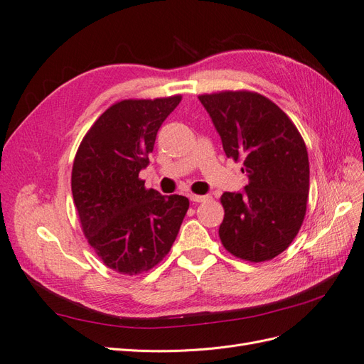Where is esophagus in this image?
Wrapping results in <instances>:
<instances>
[{
    "mask_svg": "<svg viewBox=\"0 0 364 364\" xmlns=\"http://www.w3.org/2000/svg\"><path fill=\"white\" fill-rule=\"evenodd\" d=\"M190 200L194 202V203H202V202L211 200V196H208V194H205V196H202V194H191L190 196Z\"/></svg>",
    "mask_w": 364,
    "mask_h": 364,
    "instance_id": "1",
    "label": "esophagus"
}]
</instances>
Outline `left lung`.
<instances>
[{
  "instance_id": "8db88e82",
  "label": "left lung",
  "mask_w": 364,
  "mask_h": 364,
  "mask_svg": "<svg viewBox=\"0 0 364 364\" xmlns=\"http://www.w3.org/2000/svg\"><path fill=\"white\" fill-rule=\"evenodd\" d=\"M222 138L226 156L243 161V193L220 197L218 229L225 249L250 262L273 259L299 232L310 190L304 138L282 109L252 91L199 95Z\"/></svg>"
}]
</instances>
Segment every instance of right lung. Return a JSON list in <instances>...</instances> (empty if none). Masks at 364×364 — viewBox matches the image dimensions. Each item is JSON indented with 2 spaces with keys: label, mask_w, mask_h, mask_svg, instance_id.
Listing matches in <instances>:
<instances>
[{
  "label": "right lung",
  "mask_w": 364,
  "mask_h": 364,
  "mask_svg": "<svg viewBox=\"0 0 364 364\" xmlns=\"http://www.w3.org/2000/svg\"><path fill=\"white\" fill-rule=\"evenodd\" d=\"M181 100L117 102L97 118L75 153L71 190L82 230L98 258L121 274L159 264L190 208L186 197L162 196L139 179L161 124Z\"/></svg>",
  "instance_id": "obj_1"
}]
</instances>
